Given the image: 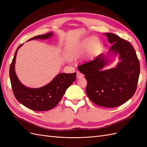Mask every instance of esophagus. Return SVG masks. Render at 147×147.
<instances>
[{
    "mask_svg": "<svg viewBox=\"0 0 147 147\" xmlns=\"http://www.w3.org/2000/svg\"><path fill=\"white\" fill-rule=\"evenodd\" d=\"M77 77L78 78H82V77H83V75L80 72H79V71H77Z\"/></svg>",
    "mask_w": 147,
    "mask_h": 147,
    "instance_id": "obj_1",
    "label": "esophagus"
}]
</instances>
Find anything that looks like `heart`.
<instances>
[{"label": "heart", "instance_id": "b5f03b06", "mask_svg": "<svg viewBox=\"0 0 147 147\" xmlns=\"http://www.w3.org/2000/svg\"><path fill=\"white\" fill-rule=\"evenodd\" d=\"M100 43V41L98 37H92L83 39L80 43H79L76 47L72 48L69 52V55L70 57H78L82 53L90 47L91 48H95L98 47Z\"/></svg>", "mask_w": 147, "mask_h": 147}]
</instances>
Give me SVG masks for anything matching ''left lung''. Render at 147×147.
I'll return each mask as SVG.
<instances>
[{"label": "left lung", "mask_w": 147, "mask_h": 147, "mask_svg": "<svg viewBox=\"0 0 147 147\" xmlns=\"http://www.w3.org/2000/svg\"><path fill=\"white\" fill-rule=\"evenodd\" d=\"M112 44L108 56L118 55L120 61L116 67L102 70L109 64L108 56L100 54L78 66L87 80L86 92L97 105L116 107L125 103L136 91L140 74V63L131 44L112 33L104 34Z\"/></svg>", "instance_id": "left-lung-1"}]
</instances>
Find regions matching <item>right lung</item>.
I'll return each mask as SVG.
<instances>
[{
	"label": "right lung",
	"instance_id": "right-lung-1",
	"mask_svg": "<svg viewBox=\"0 0 147 147\" xmlns=\"http://www.w3.org/2000/svg\"><path fill=\"white\" fill-rule=\"evenodd\" d=\"M53 33L39 35L30 38L47 39ZM21 44L15 53L10 67V78L12 90L16 99L21 104L34 111H47L51 110L57 105L64 96L65 91L76 79L77 73L59 74L47 85L39 88H30L25 86L18 78L15 70L16 54Z\"/></svg>",
	"mask_w": 147,
	"mask_h": 147
}]
</instances>
